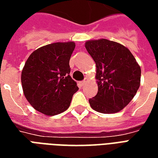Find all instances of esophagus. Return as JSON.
Segmentation results:
<instances>
[{"mask_svg": "<svg viewBox=\"0 0 158 158\" xmlns=\"http://www.w3.org/2000/svg\"><path fill=\"white\" fill-rule=\"evenodd\" d=\"M87 81H88V80L85 79V80H83V81H81V82H79V85H80V86H81V87H83V86L85 85H86Z\"/></svg>", "mask_w": 158, "mask_h": 158, "instance_id": "34e87169", "label": "esophagus"}]
</instances>
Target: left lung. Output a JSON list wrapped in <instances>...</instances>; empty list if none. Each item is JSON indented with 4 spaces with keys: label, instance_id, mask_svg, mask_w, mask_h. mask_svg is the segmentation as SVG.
Instances as JSON below:
<instances>
[{
    "label": "left lung",
    "instance_id": "left-lung-1",
    "mask_svg": "<svg viewBox=\"0 0 158 158\" xmlns=\"http://www.w3.org/2000/svg\"><path fill=\"white\" fill-rule=\"evenodd\" d=\"M85 48L96 62L98 85V92L89 100V105L99 113H118L139 89L140 67L129 49L118 42L91 40L85 42Z\"/></svg>",
    "mask_w": 158,
    "mask_h": 158
}]
</instances>
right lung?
<instances>
[{
    "label": "right lung",
    "mask_w": 158,
    "mask_h": 158,
    "mask_svg": "<svg viewBox=\"0 0 158 158\" xmlns=\"http://www.w3.org/2000/svg\"><path fill=\"white\" fill-rule=\"evenodd\" d=\"M74 48L73 41L52 43L35 50L27 59L21 74L23 90L40 113L53 116L70 106L79 89L69 75V60Z\"/></svg>",
    "instance_id": "add662e5"
}]
</instances>
